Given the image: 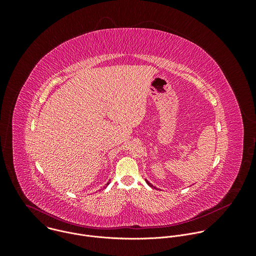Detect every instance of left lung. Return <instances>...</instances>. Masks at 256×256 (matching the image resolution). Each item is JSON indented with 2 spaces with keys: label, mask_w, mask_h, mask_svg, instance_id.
<instances>
[{
  "label": "left lung",
  "mask_w": 256,
  "mask_h": 256,
  "mask_svg": "<svg viewBox=\"0 0 256 256\" xmlns=\"http://www.w3.org/2000/svg\"><path fill=\"white\" fill-rule=\"evenodd\" d=\"M144 180H146V182H147V184H148V186H149L150 188H155V190H157V188H155V186H153L152 184H150V182H149V181H148L147 179H144Z\"/></svg>",
  "instance_id": "left-lung-1"
}]
</instances>
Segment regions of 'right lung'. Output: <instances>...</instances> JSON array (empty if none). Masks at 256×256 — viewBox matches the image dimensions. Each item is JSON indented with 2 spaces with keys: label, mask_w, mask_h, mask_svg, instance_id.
Returning a JSON list of instances; mask_svg holds the SVG:
<instances>
[{
  "label": "right lung",
  "mask_w": 256,
  "mask_h": 256,
  "mask_svg": "<svg viewBox=\"0 0 256 256\" xmlns=\"http://www.w3.org/2000/svg\"><path fill=\"white\" fill-rule=\"evenodd\" d=\"M110 184V181H109V182H107V184H106V186H108V184ZM106 186H104V188H103V190H104V188H106Z\"/></svg>",
  "instance_id": "obj_1"
}]
</instances>
